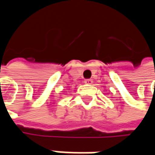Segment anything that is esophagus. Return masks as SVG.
Masks as SVG:
<instances>
[{"label":"esophagus","mask_w":155,"mask_h":155,"mask_svg":"<svg viewBox=\"0 0 155 155\" xmlns=\"http://www.w3.org/2000/svg\"><path fill=\"white\" fill-rule=\"evenodd\" d=\"M92 83V79H85L84 80V84H91Z\"/></svg>","instance_id":"obj_1"}]
</instances>
